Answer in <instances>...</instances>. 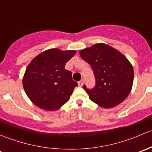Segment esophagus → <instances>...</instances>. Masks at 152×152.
<instances>
[{
  "mask_svg": "<svg viewBox=\"0 0 152 152\" xmlns=\"http://www.w3.org/2000/svg\"><path fill=\"white\" fill-rule=\"evenodd\" d=\"M83 83H84V80L83 79L80 80L79 82H78V86H79L80 87L83 86Z\"/></svg>",
  "mask_w": 152,
  "mask_h": 152,
  "instance_id": "esophagus-1",
  "label": "esophagus"
}]
</instances>
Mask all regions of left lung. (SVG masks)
I'll return each instance as SVG.
<instances>
[{
    "instance_id": "obj_1",
    "label": "left lung",
    "mask_w": 152,
    "mask_h": 152,
    "mask_svg": "<svg viewBox=\"0 0 152 152\" xmlns=\"http://www.w3.org/2000/svg\"><path fill=\"white\" fill-rule=\"evenodd\" d=\"M81 58L91 65L95 86L83 89L92 102L105 108L118 105L127 97L132 89V66L119 51L105 44H96L80 52Z\"/></svg>"
}]
</instances>
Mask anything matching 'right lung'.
<instances>
[{"label":"right lung","mask_w":152,"mask_h":152,"mask_svg":"<svg viewBox=\"0 0 152 152\" xmlns=\"http://www.w3.org/2000/svg\"><path fill=\"white\" fill-rule=\"evenodd\" d=\"M75 53L50 49L31 61L23 85L34 104L45 110H56L69 99L77 83L72 80L71 72L65 69V65Z\"/></svg>","instance_id":"obj_1"}]
</instances>
